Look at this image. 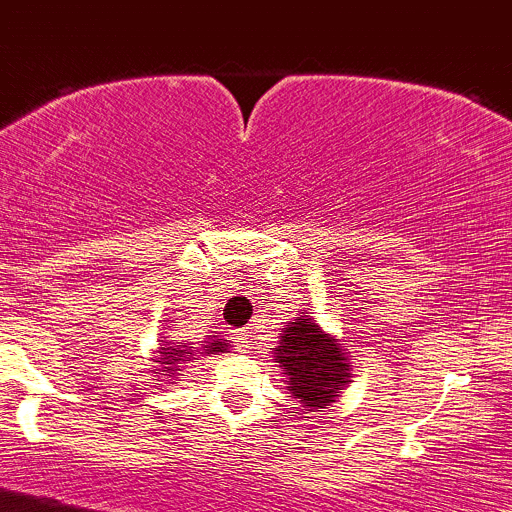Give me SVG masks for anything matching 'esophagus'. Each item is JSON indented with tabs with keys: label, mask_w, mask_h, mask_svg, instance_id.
I'll return each mask as SVG.
<instances>
[{
	"label": "esophagus",
	"mask_w": 512,
	"mask_h": 512,
	"mask_svg": "<svg viewBox=\"0 0 512 512\" xmlns=\"http://www.w3.org/2000/svg\"><path fill=\"white\" fill-rule=\"evenodd\" d=\"M234 342L241 352H249L254 347V335H251V330H236Z\"/></svg>",
	"instance_id": "esophagus-1"
}]
</instances>
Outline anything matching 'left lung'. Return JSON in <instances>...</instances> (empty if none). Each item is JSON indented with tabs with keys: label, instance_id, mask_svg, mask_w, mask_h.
Segmentation results:
<instances>
[{
	"label": "left lung",
	"instance_id": "1",
	"mask_svg": "<svg viewBox=\"0 0 512 512\" xmlns=\"http://www.w3.org/2000/svg\"><path fill=\"white\" fill-rule=\"evenodd\" d=\"M278 367L288 379V392L298 402L295 414L323 412L340 397L350 382L352 365L340 340L323 333L310 315H300L283 328L281 342L273 347Z\"/></svg>",
	"mask_w": 512,
	"mask_h": 512
}]
</instances>
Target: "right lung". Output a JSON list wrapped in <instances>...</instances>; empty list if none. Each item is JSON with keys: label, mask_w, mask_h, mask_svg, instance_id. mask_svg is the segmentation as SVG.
I'll return each instance as SVG.
<instances>
[{"label": "right lung", "mask_w": 512, "mask_h": 512, "mask_svg": "<svg viewBox=\"0 0 512 512\" xmlns=\"http://www.w3.org/2000/svg\"><path fill=\"white\" fill-rule=\"evenodd\" d=\"M204 342H207V345L202 347H192L189 342H170L167 347H162L160 360H155L160 362L162 367L160 372L155 374L167 372V377H172V374H177V367H182L184 362L189 360H197V355H214V352H224L226 347H229V342H221L217 335H209Z\"/></svg>", "instance_id": "obj_1"}]
</instances>
